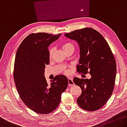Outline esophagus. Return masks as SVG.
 <instances>
[{
    "label": "esophagus",
    "mask_w": 127,
    "mask_h": 127,
    "mask_svg": "<svg viewBox=\"0 0 127 127\" xmlns=\"http://www.w3.org/2000/svg\"><path fill=\"white\" fill-rule=\"evenodd\" d=\"M68 85L69 86H72V85H74V82L73 81V79H72V78H68Z\"/></svg>",
    "instance_id": "obj_1"
}]
</instances>
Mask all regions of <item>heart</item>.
Listing matches in <instances>:
<instances>
[{
    "label": "heart",
    "mask_w": 127,
    "mask_h": 127,
    "mask_svg": "<svg viewBox=\"0 0 127 127\" xmlns=\"http://www.w3.org/2000/svg\"><path fill=\"white\" fill-rule=\"evenodd\" d=\"M62 48L63 49V51L65 52L66 51H67V50H69V49H74V46L73 45V44L71 42H64L63 44L62 45ZM54 52V49L53 48H50L49 49V55L50 57H51L52 56V54H53Z\"/></svg>",
    "instance_id": "obj_1"
}]
</instances>
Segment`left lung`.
<instances>
[{
	"instance_id": "left-lung-1",
	"label": "left lung",
	"mask_w": 127,
	"mask_h": 127,
	"mask_svg": "<svg viewBox=\"0 0 127 127\" xmlns=\"http://www.w3.org/2000/svg\"><path fill=\"white\" fill-rule=\"evenodd\" d=\"M65 36L79 44L80 58L77 71L92 76L90 79L73 78L74 83L82 90L77 104L89 111L99 109L110 99L114 89L116 64L114 54L103 36L93 28L76 30Z\"/></svg>"
}]
</instances>
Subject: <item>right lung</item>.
<instances>
[{"instance_id": "obj_1", "label": "right lung", "mask_w": 127, "mask_h": 127, "mask_svg": "<svg viewBox=\"0 0 127 127\" xmlns=\"http://www.w3.org/2000/svg\"><path fill=\"white\" fill-rule=\"evenodd\" d=\"M61 34L31 33L18 48L13 77L19 96L34 112L47 114L55 110L61 100V94L68 86L67 78L55 76L49 85L44 76L45 67L50 63L49 46Z\"/></svg>"}]
</instances>
